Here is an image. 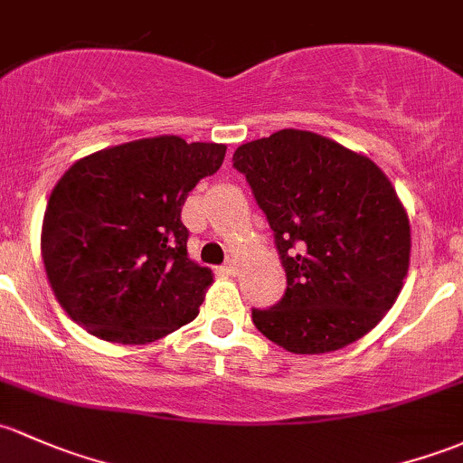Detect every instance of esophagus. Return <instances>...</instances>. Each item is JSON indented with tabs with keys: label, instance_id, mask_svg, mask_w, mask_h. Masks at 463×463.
Wrapping results in <instances>:
<instances>
[{
	"label": "esophagus",
	"instance_id": "obj_1",
	"mask_svg": "<svg viewBox=\"0 0 463 463\" xmlns=\"http://www.w3.org/2000/svg\"><path fill=\"white\" fill-rule=\"evenodd\" d=\"M222 270L226 272V275H235V272H237V260H235V257H231V260H228L226 264H223Z\"/></svg>",
	"mask_w": 463,
	"mask_h": 463
}]
</instances>
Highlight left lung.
<instances>
[{
	"mask_svg": "<svg viewBox=\"0 0 463 463\" xmlns=\"http://www.w3.org/2000/svg\"><path fill=\"white\" fill-rule=\"evenodd\" d=\"M232 166L266 213L286 288L252 310L257 330L295 354L333 353L392 308L411 264V222L371 157L310 130L241 144Z\"/></svg>",
	"mask_w": 463,
	"mask_h": 463,
	"instance_id": "left-lung-1",
	"label": "left lung"
}]
</instances>
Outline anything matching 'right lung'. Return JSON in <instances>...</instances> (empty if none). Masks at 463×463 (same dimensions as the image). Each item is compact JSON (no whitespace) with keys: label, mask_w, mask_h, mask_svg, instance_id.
<instances>
[{"label":"right lung","mask_w":463,"mask_h":463,"mask_svg":"<svg viewBox=\"0 0 463 463\" xmlns=\"http://www.w3.org/2000/svg\"><path fill=\"white\" fill-rule=\"evenodd\" d=\"M223 155V144L162 135L97 150L61 175L43 213L42 260L68 317L130 346L197 317L213 272L188 257L182 206Z\"/></svg>","instance_id":"obj_1"}]
</instances>
